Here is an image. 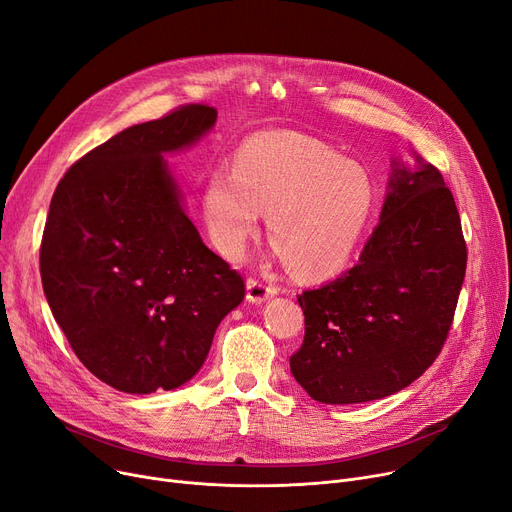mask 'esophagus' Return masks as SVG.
<instances>
[{
  "label": "esophagus",
  "mask_w": 512,
  "mask_h": 512,
  "mask_svg": "<svg viewBox=\"0 0 512 512\" xmlns=\"http://www.w3.org/2000/svg\"><path fill=\"white\" fill-rule=\"evenodd\" d=\"M276 294V288L270 284H263L257 278H249L247 280V299L251 303H263L265 299H270Z\"/></svg>",
  "instance_id": "obj_1"
}]
</instances>
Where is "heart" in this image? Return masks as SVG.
I'll return each instance as SVG.
<instances>
[{
    "mask_svg": "<svg viewBox=\"0 0 512 512\" xmlns=\"http://www.w3.org/2000/svg\"><path fill=\"white\" fill-rule=\"evenodd\" d=\"M205 218L224 255L236 257L257 232L261 211L294 272L324 278L357 251L375 209L369 174L303 134H263L205 184Z\"/></svg>",
    "mask_w": 512,
    "mask_h": 512,
    "instance_id": "1",
    "label": "heart"
}]
</instances>
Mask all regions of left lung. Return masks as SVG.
<instances>
[{
	"instance_id": "obj_1",
	"label": "left lung",
	"mask_w": 512,
	"mask_h": 512,
	"mask_svg": "<svg viewBox=\"0 0 512 512\" xmlns=\"http://www.w3.org/2000/svg\"><path fill=\"white\" fill-rule=\"evenodd\" d=\"M467 270L459 209L442 174L396 168L378 228L351 270L299 294L305 338L290 371L324 405L413 384L448 338Z\"/></svg>"
}]
</instances>
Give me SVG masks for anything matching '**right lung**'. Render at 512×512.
Masks as SVG:
<instances>
[{"instance_id":"obj_1","label":"right lung","mask_w":512,"mask_h":512,"mask_svg":"<svg viewBox=\"0 0 512 512\" xmlns=\"http://www.w3.org/2000/svg\"><path fill=\"white\" fill-rule=\"evenodd\" d=\"M218 110L186 103L130 126L68 168L53 193L39 265L74 355L128 394L186 384L245 280L203 245L161 153L193 145Z\"/></svg>"}]
</instances>
